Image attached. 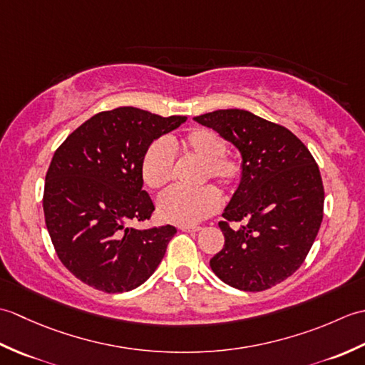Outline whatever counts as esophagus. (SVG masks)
<instances>
[{
	"instance_id": "obj_1",
	"label": "esophagus",
	"mask_w": 365,
	"mask_h": 365,
	"mask_svg": "<svg viewBox=\"0 0 365 365\" xmlns=\"http://www.w3.org/2000/svg\"><path fill=\"white\" fill-rule=\"evenodd\" d=\"M178 229L183 230V232H199L202 227H199V226H180Z\"/></svg>"
}]
</instances>
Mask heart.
I'll return each instance as SVG.
<instances>
[{
  "mask_svg": "<svg viewBox=\"0 0 365 365\" xmlns=\"http://www.w3.org/2000/svg\"><path fill=\"white\" fill-rule=\"evenodd\" d=\"M175 153L199 161L197 183L213 180L222 191H234L243 178V163L227 153V141L218 131L207 127L191 128L180 138L157 139L144 150L141 178L149 190H161L175 173ZM221 199L213 187L187 191L170 188L157 202L160 218L178 226H192L220 208Z\"/></svg>",
  "mask_w": 365,
  "mask_h": 365,
  "instance_id": "1",
  "label": "heart"
}]
</instances>
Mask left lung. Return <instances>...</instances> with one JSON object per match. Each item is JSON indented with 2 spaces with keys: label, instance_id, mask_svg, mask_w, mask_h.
<instances>
[{
  "label": "left lung",
  "instance_id": "1",
  "mask_svg": "<svg viewBox=\"0 0 365 365\" xmlns=\"http://www.w3.org/2000/svg\"><path fill=\"white\" fill-rule=\"evenodd\" d=\"M195 120L234 143L243 157L242 183L220 221L224 246L210 260L213 273L238 290L271 289L302 265L319 234V165L289 128L250 111L218 110Z\"/></svg>",
  "mask_w": 365,
  "mask_h": 365
}]
</instances>
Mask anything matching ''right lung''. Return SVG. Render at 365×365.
Segmentation results:
<instances>
[{
  "mask_svg": "<svg viewBox=\"0 0 365 365\" xmlns=\"http://www.w3.org/2000/svg\"><path fill=\"white\" fill-rule=\"evenodd\" d=\"M187 120L120 106L92 115L66 138L45 175L43 215L59 260L81 282L122 293L145 282L174 226L138 230L155 210L141 160L153 139Z\"/></svg>",
  "mask_w": 365,
  "mask_h": 365,
  "instance_id": "add662e5",
  "label": "right lung"
}]
</instances>
